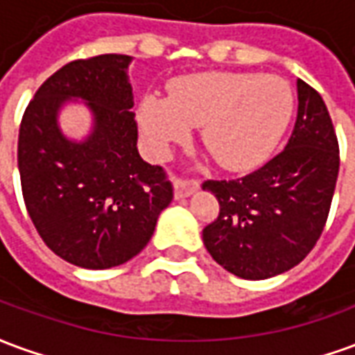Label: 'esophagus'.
<instances>
[{"label":"esophagus","mask_w":355,"mask_h":355,"mask_svg":"<svg viewBox=\"0 0 355 355\" xmlns=\"http://www.w3.org/2000/svg\"><path fill=\"white\" fill-rule=\"evenodd\" d=\"M173 184H175V198H177V200H182V198L192 196V193L198 192V188H200V182L193 180V178L177 177L173 180Z\"/></svg>","instance_id":"obj_1"}]
</instances>
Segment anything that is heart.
I'll return each instance as SVG.
<instances>
[{
    "label": "heart",
    "mask_w": 355,
    "mask_h": 355,
    "mask_svg": "<svg viewBox=\"0 0 355 355\" xmlns=\"http://www.w3.org/2000/svg\"><path fill=\"white\" fill-rule=\"evenodd\" d=\"M295 112V94L277 76L203 72L178 80L171 96L148 94L139 106V127L154 157L184 142L192 127L223 167L253 169L274 154Z\"/></svg>",
    "instance_id": "1"
}]
</instances>
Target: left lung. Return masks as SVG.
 I'll return each mask as SVG.
<instances>
[{"instance_id":"1","label":"left lung","mask_w":355,"mask_h":355,"mask_svg":"<svg viewBox=\"0 0 355 355\" xmlns=\"http://www.w3.org/2000/svg\"><path fill=\"white\" fill-rule=\"evenodd\" d=\"M298 112L283 152L236 180H207L220 213L203 228L209 254L243 279L287 272L313 249L338 177V140L321 94L297 80Z\"/></svg>"}]
</instances>
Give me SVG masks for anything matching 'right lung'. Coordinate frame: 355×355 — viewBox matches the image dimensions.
Instances as JSON below:
<instances>
[{
    "mask_svg": "<svg viewBox=\"0 0 355 355\" xmlns=\"http://www.w3.org/2000/svg\"><path fill=\"white\" fill-rule=\"evenodd\" d=\"M127 55L73 60L34 94L19 132V173L28 215L51 251L87 270L131 261L148 245L157 216L173 200L159 165L137 150ZM83 100L94 129L68 139L58 112Z\"/></svg>",
    "mask_w": 355,
    "mask_h": 355,
    "instance_id": "add662e5",
    "label": "right lung"
}]
</instances>
